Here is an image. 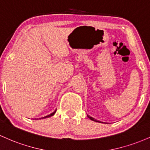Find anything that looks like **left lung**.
I'll return each mask as SVG.
<instances>
[{
    "label": "left lung",
    "mask_w": 150,
    "mask_h": 150,
    "mask_svg": "<svg viewBox=\"0 0 150 150\" xmlns=\"http://www.w3.org/2000/svg\"><path fill=\"white\" fill-rule=\"evenodd\" d=\"M87 116H88V117L89 119H90V120H93V121H95V122H102V123H103V122H101V121H99V120H96L95 118L92 117L91 116H90V115H87ZM104 123H105V122H104Z\"/></svg>",
    "instance_id": "left-lung-1"
}]
</instances>
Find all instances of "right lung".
<instances>
[{
    "mask_svg": "<svg viewBox=\"0 0 150 150\" xmlns=\"http://www.w3.org/2000/svg\"><path fill=\"white\" fill-rule=\"evenodd\" d=\"M56 111H57V110H55L53 112H52L51 114H50V115H47V116H45V117H41V118H40V119H42V118H47V117H51V116H52V115H54L55 114V112H56ZM35 120H37V119H35Z\"/></svg>",
    "mask_w": 150,
    "mask_h": 150,
    "instance_id": "1",
    "label": "right lung"
}]
</instances>
